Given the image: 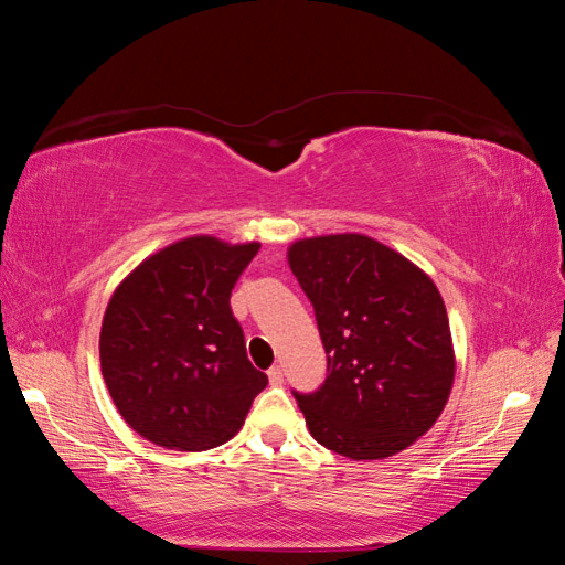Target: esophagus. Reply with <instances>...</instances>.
<instances>
[{
    "label": "esophagus",
    "instance_id": "1",
    "mask_svg": "<svg viewBox=\"0 0 565 565\" xmlns=\"http://www.w3.org/2000/svg\"><path fill=\"white\" fill-rule=\"evenodd\" d=\"M282 380H285L282 367H280V365H273V367L268 370V382H270L273 386H280V384H282Z\"/></svg>",
    "mask_w": 565,
    "mask_h": 565
}]
</instances>
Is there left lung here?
Here are the masks:
<instances>
[{"mask_svg": "<svg viewBox=\"0 0 565 565\" xmlns=\"http://www.w3.org/2000/svg\"><path fill=\"white\" fill-rule=\"evenodd\" d=\"M328 353V377L292 391L311 436L351 459H384L426 434L448 403L455 355L431 278L365 235L287 252Z\"/></svg>", "mask_w": 565, "mask_h": 565, "instance_id": "obj_1", "label": "left lung"}]
</instances>
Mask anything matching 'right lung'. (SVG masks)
I'll list each match as a JSON object with an SVG mask.
<instances>
[{
  "label": "right lung",
  "instance_id": "obj_1",
  "mask_svg": "<svg viewBox=\"0 0 565 565\" xmlns=\"http://www.w3.org/2000/svg\"><path fill=\"white\" fill-rule=\"evenodd\" d=\"M259 247L188 237L115 289L100 324V372L136 434L193 452L243 426L268 377L249 363L231 292Z\"/></svg>",
  "mask_w": 565,
  "mask_h": 565
}]
</instances>
